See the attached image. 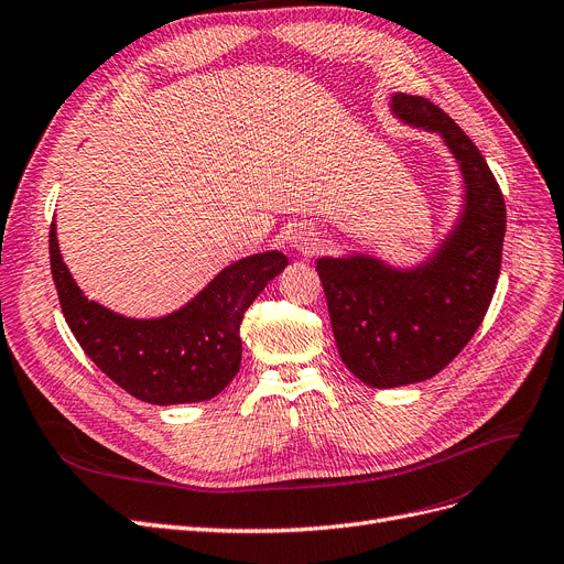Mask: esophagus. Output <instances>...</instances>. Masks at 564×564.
I'll use <instances>...</instances> for the list:
<instances>
[{"instance_id":"1","label":"esophagus","mask_w":564,"mask_h":564,"mask_svg":"<svg viewBox=\"0 0 564 564\" xmlns=\"http://www.w3.org/2000/svg\"><path fill=\"white\" fill-rule=\"evenodd\" d=\"M290 243H293L295 250L300 253H314L318 248V235L311 227H297L293 235H290Z\"/></svg>"}]
</instances>
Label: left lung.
Listing matches in <instances>:
<instances>
[{"label": "left lung", "mask_w": 564, "mask_h": 564, "mask_svg": "<svg viewBox=\"0 0 564 564\" xmlns=\"http://www.w3.org/2000/svg\"><path fill=\"white\" fill-rule=\"evenodd\" d=\"M390 113L442 137L463 178V204L415 264L369 253L316 260L339 356L371 388L427 381L467 346L490 306L507 232L505 197L474 141L425 97L394 93Z\"/></svg>", "instance_id": "obj_1"}]
</instances>
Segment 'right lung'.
<instances>
[{
	"mask_svg": "<svg viewBox=\"0 0 564 564\" xmlns=\"http://www.w3.org/2000/svg\"><path fill=\"white\" fill-rule=\"evenodd\" d=\"M51 271L62 314L86 356L132 398L170 406L216 398L241 365L246 308L288 267L281 250L253 253L220 269L181 308L158 318L111 311L74 281L51 225Z\"/></svg>",
	"mask_w": 564,
	"mask_h": 564,
	"instance_id": "add662e5",
	"label": "right lung"
}]
</instances>
